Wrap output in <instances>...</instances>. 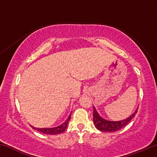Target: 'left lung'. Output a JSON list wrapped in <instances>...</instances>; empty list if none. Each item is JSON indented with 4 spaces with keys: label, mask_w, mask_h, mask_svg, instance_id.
Here are the masks:
<instances>
[{
    "label": "left lung",
    "mask_w": 157,
    "mask_h": 157,
    "mask_svg": "<svg viewBox=\"0 0 157 157\" xmlns=\"http://www.w3.org/2000/svg\"><path fill=\"white\" fill-rule=\"evenodd\" d=\"M138 108L134 111L132 115H130L128 118L124 120L118 121H108L103 118L96 110V109L94 106V113H93V121L96 128L102 132H113L121 129L124 127L129 122L134 118V116L137 113Z\"/></svg>",
    "instance_id": "obj_1"
}]
</instances>
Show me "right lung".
I'll return each mask as SVG.
<instances>
[{"mask_svg": "<svg viewBox=\"0 0 157 157\" xmlns=\"http://www.w3.org/2000/svg\"><path fill=\"white\" fill-rule=\"evenodd\" d=\"M71 113H70V115L68 116V118L66 119L65 122L63 123H62L60 125L55 127H52V128H36V127H34L33 126H31L34 129L37 130V131L43 133V134H50V135H55V134H61V133L63 132L66 130V127L68 126V122L71 120Z\"/></svg>", "mask_w": 157, "mask_h": 157, "instance_id": "add662e5", "label": "right lung"}]
</instances>
